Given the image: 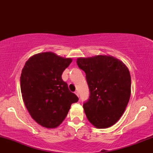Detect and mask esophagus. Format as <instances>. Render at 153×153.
<instances>
[{"mask_svg":"<svg viewBox=\"0 0 153 153\" xmlns=\"http://www.w3.org/2000/svg\"><path fill=\"white\" fill-rule=\"evenodd\" d=\"M74 93L76 94V95L79 97V92H78V91H75V92H74Z\"/></svg>","mask_w":153,"mask_h":153,"instance_id":"obj_1","label":"esophagus"}]
</instances>
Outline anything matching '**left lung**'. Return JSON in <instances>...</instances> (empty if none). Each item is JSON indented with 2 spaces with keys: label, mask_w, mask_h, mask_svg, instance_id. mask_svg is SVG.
<instances>
[{
  "label": "left lung",
  "mask_w": 153,
  "mask_h": 153,
  "mask_svg": "<svg viewBox=\"0 0 153 153\" xmlns=\"http://www.w3.org/2000/svg\"><path fill=\"white\" fill-rule=\"evenodd\" d=\"M77 65L85 73L90 96L83 109L97 128L114 125L124 113L131 94V76L122 62L108 56L79 58Z\"/></svg>",
  "instance_id": "8db88e82"
}]
</instances>
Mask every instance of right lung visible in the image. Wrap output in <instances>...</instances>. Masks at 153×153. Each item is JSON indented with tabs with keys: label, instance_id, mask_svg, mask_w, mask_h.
I'll return each instance as SVG.
<instances>
[{
	"label": "right lung",
	"instance_id": "right-lung-1",
	"mask_svg": "<svg viewBox=\"0 0 153 153\" xmlns=\"http://www.w3.org/2000/svg\"><path fill=\"white\" fill-rule=\"evenodd\" d=\"M72 62L51 52L29 58L21 74V91L26 107L36 122L54 128L66 118L71 104L79 98L68 88L62 74Z\"/></svg>",
	"mask_w": 153,
	"mask_h": 153
}]
</instances>
